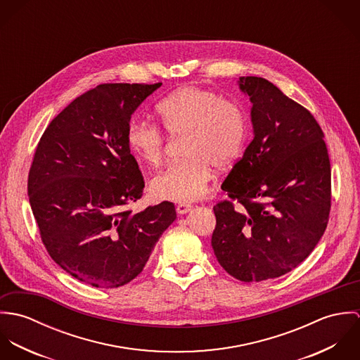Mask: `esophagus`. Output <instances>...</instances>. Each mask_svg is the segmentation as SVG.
<instances>
[{
	"instance_id": "obj_1",
	"label": "esophagus",
	"mask_w": 360,
	"mask_h": 360,
	"mask_svg": "<svg viewBox=\"0 0 360 360\" xmlns=\"http://www.w3.org/2000/svg\"><path fill=\"white\" fill-rule=\"evenodd\" d=\"M191 207H193L191 204L180 202V204H177V206H176V210H177V213H180V214H184V213H187L188 210H191Z\"/></svg>"
}]
</instances>
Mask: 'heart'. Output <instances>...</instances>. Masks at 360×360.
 Listing matches in <instances>:
<instances>
[{"label": "heart", "instance_id": "obj_1", "mask_svg": "<svg viewBox=\"0 0 360 360\" xmlns=\"http://www.w3.org/2000/svg\"><path fill=\"white\" fill-rule=\"evenodd\" d=\"M155 110L167 134L186 137V159L159 173L153 180V191L163 200L195 201L207 188L212 167L227 170L243 154L248 136L247 115L238 103L195 86L174 90L156 103ZM126 140L130 151L147 165L162 163L165 137L154 123L130 122Z\"/></svg>", "mask_w": 360, "mask_h": 360}]
</instances>
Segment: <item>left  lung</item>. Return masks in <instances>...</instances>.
Instances as JSON below:
<instances>
[{
	"label": "left lung",
	"mask_w": 360,
	"mask_h": 360,
	"mask_svg": "<svg viewBox=\"0 0 360 360\" xmlns=\"http://www.w3.org/2000/svg\"><path fill=\"white\" fill-rule=\"evenodd\" d=\"M252 103L254 140L236 162L213 206L212 248L220 266L245 283L280 277L314 250L331 209L324 133L305 106L263 77L243 76Z\"/></svg>",
	"instance_id": "8db88e82"
}]
</instances>
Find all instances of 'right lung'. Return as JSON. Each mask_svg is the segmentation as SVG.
<instances>
[{
	"label": "right lung",
	"mask_w": 360,
	"mask_h": 360,
	"mask_svg": "<svg viewBox=\"0 0 360 360\" xmlns=\"http://www.w3.org/2000/svg\"><path fill=\"white\" fill-rule=\"evenodd\" d=\"M162 83H105L69 103L41 136L27 194L55 263L97 288L136 278L176 219L173 202L134 213L144 177L126 133L131 113Z\"/></svg>",
	"instance_id": "add662e5"
}]
</instances>
